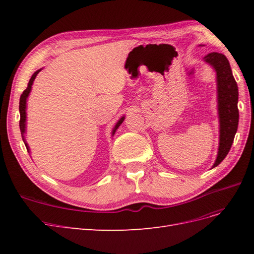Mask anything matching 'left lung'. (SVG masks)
I'll list each match as a JSON object with an SVG mask.
<instances>
[{"instance_id":"8db88e82","label":"left lung","mask_w":254,"mask_h":254,"mask_svg":"<svg viewBox=\"0 0 254 254\" xmlns=\"http://www.w3.org/2000/svg\"><path fill=\"white\" fill-rule=\"evenodd\" d=\"M217 73L218 113L220 122V139L217 159L213 167L226 158L231 148L238 126V88L227 57L219 53H210L204 57Z\"/></svg>"}]
</instances>
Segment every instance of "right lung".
<instances>
[{
	"mask_svg": "<svg viewBox=\"0 0 254 254\" xmlns=\"http://www.w3.org/2000/svg\"><path fill=\"white\" fill-rule=\"evenodd\" d=\"M39 72H40V70L35 72V73L33 74L32 78L29 79V82H28V84H27V88H26L24 91H23V93H22L21 96H20V105H19V109H20V130H21V134H22L23 142L25 143L27 151H28L29 149H28V146H27V144H26V142H25V139H24L25 121H26V111H25V109H26V98H27V96H28V94H29L30 89H32V84H33V82H34V80H35V78H36V76H37V74L39 73ZM123 121H124V118H122V119L118 122V124L115 125V128L113 129V132H112L113 134H114V132H115V130H117V129L119 128V126L122 124Z\"/></svg>",
	"mask_w": 254,
	"mask_h": 254,
	"instance_id": "1",
	"label": "right lung"
}]
</instances>
